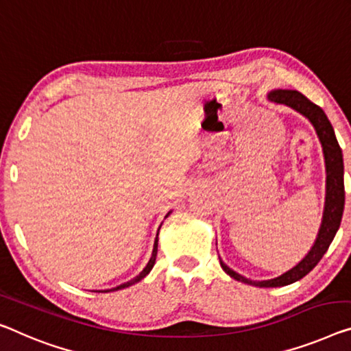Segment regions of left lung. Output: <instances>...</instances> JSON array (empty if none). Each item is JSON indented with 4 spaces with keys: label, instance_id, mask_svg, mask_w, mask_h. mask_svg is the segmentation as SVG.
I'll return each instance as SVG.
<instances>
[{
    "label": "left lung",
    "instance_id": "1",
    "mask_svg": "<svg viewBox=\"0 0 351 351\" xmlns=\"http://www.w3.org/2000/svg\"><path fill=\"white\" fill-rule=\"evenodd\" d=\"M268 99L277 104H284L302 117H306L315 128V132L320 138V143L323 146V154H325V164H326V202H325V211H323V221L320 230H318L317 239L313 243L309 254L302 258L296 266H293L290 271H287L279 277L268 280H250L245 279L244 276L234 273L228 266L221 260V266L226 273L233 277L234 280L243 282V284L254 285V287H284L290 285L293 282L300 280L306 274L315 268L318 261L322 260L323 255L326 254L329 244L332 243L334 237H336L339 227H341L342 214H343V205H345V189H343V158L342 149L337 143L336 134L331 123H329L328 117L323 110L311 102L306 96H302L300 91L295 90H274L268 94Z\"/></svg>",
    "mask_w": 351,
    "mask_h": 351
}]
</instances>
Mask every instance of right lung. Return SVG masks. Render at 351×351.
<instances>
[{
	"label": "right lung",
	"mask_w": 351,
	"mask_h": 351,
	"mask_svg": "<svg viewBox=\"0 0 351 351\" xmlns=\"http://www.w3.org/2000/svg\"><path fill=\"white\" fill-rule=\"evenodd\" d=\"M170 214V213H169ZM169 214H167V216H169ZM165 216V217H167ZM159 230H160V227H159ZM158 234H159V232H158ZM158 234H156V239H154V247H153V255H151V258H149V261H148V265L145 266V269L142 271V273H140L138 276H135L134 279H130L129 282H125V284H121V285H118V287H114V289H110V290H104L102 293H107V291H117V290H121V289H125V287H130V285H134V284H137V282H140L143 279V277H146L149 274V271L153 269V266H154V263H156V257H158Z\"/></svg>",
	"instance_id": "right-lung-1"
}]
</instances>
